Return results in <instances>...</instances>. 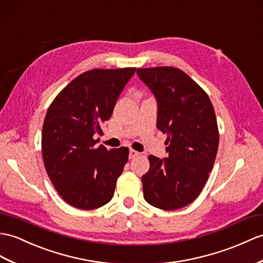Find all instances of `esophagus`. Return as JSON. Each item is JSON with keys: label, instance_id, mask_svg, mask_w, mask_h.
I'll list each match as a JSON object with an SVG mask.
<instances>
[{"label": "esophagus", "instance_id": "1", "mask_svg": "<svg viewBox=\"0 0 263 263\" xmlns=\"http://www.w3.org/2000/svg\"><path fill=\"white\" fill-rule=\"evenodd\" d=\"M140 154H139V152L138 151H136V150H130L129 151V158H130V159H133V158H136V157H138Z\"/></svg>", "mask_w": 263, "mask_h": 263}]
</instances>
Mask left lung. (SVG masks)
<instances>
[{"label": "left lung", "mask_w": 263, "mask_h": 263, "mask_svg": "<svg viewBox=\"0 0 263 263\" xmlns=\"http://www.w3.org/2000/svg\"><path fill=\"white\" fill-rule=\"evenodd\" d=\"M137 74L157 101V129L167 134L168 145L167 158L149 156L143 197L158 209L178 210L198 197L214 164L219 138L214 107L178 68H138Z\"/></svg>", "instance_id": "1"}]
</instances>
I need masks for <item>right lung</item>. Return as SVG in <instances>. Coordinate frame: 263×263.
Wrapping results in <instances>:
<instances>
[{
    "mask_svg": "<svg viewBox=\"0 0 263 263\" xmlns=\"http://www.w3.org/2000/svg\"><path fill=\"white\" fill-rule=\"evenodd\" d=\"M136 68L93 69L76 77L49 106L42 126V157L56 191L69 205L107 204L127 162L129 149L95 146L121 91Z\"/></svg>",
    "mask_w": 263,
    "mask_h": 263,
    "instance_id": "obj_1",
    "label": "right lung"
}]
</instances>
